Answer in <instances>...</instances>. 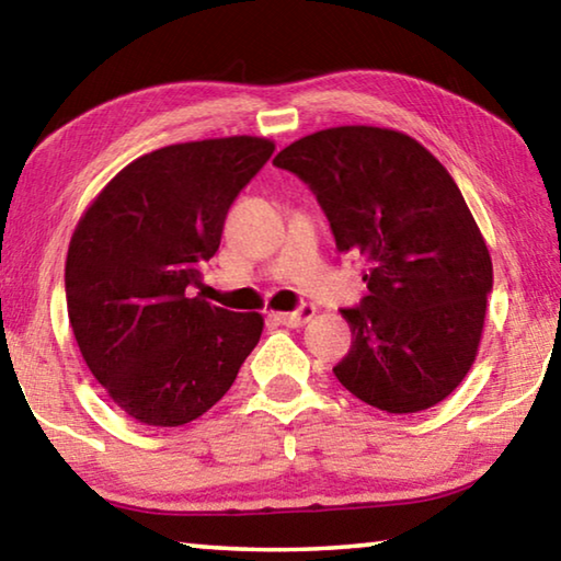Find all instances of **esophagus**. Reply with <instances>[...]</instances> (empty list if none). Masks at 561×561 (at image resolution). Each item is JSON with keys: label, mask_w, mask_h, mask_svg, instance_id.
<instances>
[{"label": "esophagus", "mask_w": 561, "mask_h": 561, "mask_svg": "<svg viewBox=\"0 0 561 561\" xmlns=\"http://www.w3.org/2000/svg\"><path fill=\"white\" fill-rule=\"evenodd\" d=\"M314 314H317V309L311 307V304H301L297 311H284V314H274V319L289 329H299L307 324V321H311V317Z\"/></svg>", "instance_id": "1"}]
</instances>
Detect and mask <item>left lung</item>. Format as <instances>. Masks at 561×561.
<instances>
[{"label": "left lung", "instance_id": "left-lung-1", "mask_svg": "<svg viewBox=\"0 0 561 561\" xmlns=\"http://www.w3.org/2000/svg\"><path fill=\"white\" fill-rule=\"evenodd\" d=\"M317 195L339 252L364 254L368 294L334 366L346 391L386 413L448 398L478 356L492 260L460 187L401 130L339 126L274 158Z\"/></svg>", "mask_w": 561, "mask_h": 561}]
</instances>
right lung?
<instances>
[{
  "mask_svg": "<svg viewBox=\"0 0 561 561\" xmlns=\"http://www.w3.org/2000/svg\"><path fill=\"white\" fill-rule=\"evenodd\" d=\"M267 138L165 146L101 190L71 234L66 307L93 378L138 423L175 428L220 401L262 336L257 311L193 297Z\"/></svg>",
  "mask_w": 561,
  "mask_h": 561,
  "instance_id": "obj_1",
  "label": "right lung"
}]
</instances>
